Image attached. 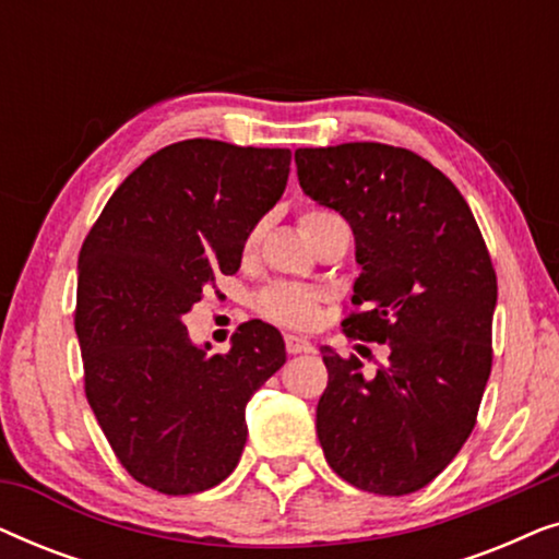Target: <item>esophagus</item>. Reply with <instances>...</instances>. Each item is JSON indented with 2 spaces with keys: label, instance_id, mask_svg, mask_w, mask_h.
Segmentation results:
<instances>
[{
  "label": "esophagus",
  "instance_id": "obj_1",
  "mask_svg": "<svg viewBox=\"0 0 559 559\" xmlns=\"http://www.w3.org/2000/svg\"><path fill=\"white\" fill-rule=\"evenodd\" d=\"M285 348L287 354H308V350H312V343L308 338H300V335H285Z\"/></svg>",
  "mask_w": 559,
  "mask_h": 559
}]
</instances>
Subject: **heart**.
<instances>
[{
  "label": "heart",
  "instance_id": "heart-1",
  "mask_svg": "<svg viewBox=\"0 0 559 559\" xmlns=\"http://www.w3.org/2000/svg\"><path fill=\"white\" fill-rule=\"evenodd\" d=\"M333 218H338L333 211L310 209L302 213L300 226H302L305 236L310 239V236L316 234L318 226H323ZM259 239H262V226H254L249 231L247 241H243V249L254 251ZM320 302H323V293H320V289L300 287V285H272V287H266L264 293H259L257 310L262 312L266 320H272V323L305 331V328H312L318 323Z\"/></svg>",
  "mask_w": 559,
  "mask_h": 559
}]
</instances>
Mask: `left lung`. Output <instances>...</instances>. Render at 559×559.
Returning <instances> with one entry per match:
<instances>
[{"label": "left lung", "instance_id": "8db88e82", "mask_svg": "<svg viewBox=\"0 0 559 559\" xmlns=\"http://www.w3.org/2000/svg\"><path fill=\"white\" fill-rule=\"evenodd\" d=\"M305 195L338 211L361 274L348 338L386 343L364 373L323 348L328 386L316 427L325 461L379 496L419 491L468 440L491 373L496 272L473 213L425 157L379 142L295 152Z\"/></svg>", "mask_w": 559, "mask_h": 559}]
</instances>
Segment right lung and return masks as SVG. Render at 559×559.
I'll return each mask as SVG.
<instances>
[{
    "label": "right lung",
    "instance_id": "obj_1",
    "mask_svg": "<svg viewBox=\"0 0 559 559\" xmlns=\"http://www.w3.org/2000/svg\"><path fill=\"white\" fill-rule=\"evenodd\" d=\"M289 150L186 140L114 190L79 254L75 335L86 400L142 486L188 496L231 476L247 402L287 361L280 331L249 320L228 354L188 338L182 316L285 193Z\"/></svg>",
    "mask_w": 559,
    "mask_h": 559
}]
</instances>
